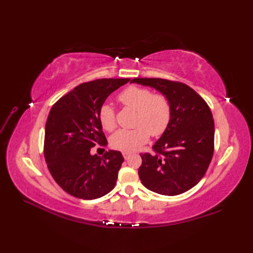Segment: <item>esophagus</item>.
<instances>
[{
    "label": "esophagus",
    "mask_w": 253,
    "mask_h": 253,
    "mask_svg": "<svg viewBox=\"0 0 253 253\" xmlns=\"http://www.w3.org/2000/svg\"><path fill=\"white\" fill-rule=\"evenodd\" d=\"M122 155H124L125 159H127L129 157V155H131V153H129V152H124V153H122Z\"/></svg>",
    "instance_id": "esophagus-1"
}]
</instances>
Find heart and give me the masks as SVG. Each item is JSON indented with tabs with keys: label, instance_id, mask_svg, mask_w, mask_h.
<instances>
[{
	"label": "heart",
	"instance_id": "b5f03b06",
	"mask_svg": "<svg viewBox=\"0 0 253 253\" xmlns=\"http://www.w3.org/2000/svg\"><path fill=\"white\" fill-rule=\"evenodd\" d=\"M121 104L136 111L134 128L119 129L111 137L112 148L122 152H133L145 143L149 136L164 134L170 124L172 109L169 99L163 94H153L149 88L128 86L118 96ZM99 121L105 131L116 127L115 112L110 104L99 110Z\"/></svg>",
	"mask_w": 253,
	"mask_h": 253
}]
</instances>
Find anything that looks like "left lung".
Segmentation results:
<instances>
[{"instance_id": "obj_1", "label": "left lung", "mask_w": 253, "mask_h": 253, "mask_svg": "<svg viewBox=\"0 0 253 253\" xmlns=\"http://www.w3.org/2000/svg\"><path fill=\"white\" fill-rule=\"evenodd\" d=\"M131 83L157 89L169 99L170 124L153 145L140 154L142 185L153 192L174 196L193 188L208 170L214 152V121L204 99L187 84L160 78H134Z\"/></svg>"}]
</instances>
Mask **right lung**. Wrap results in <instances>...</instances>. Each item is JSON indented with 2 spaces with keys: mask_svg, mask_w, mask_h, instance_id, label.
Instances as JSON below:
<instances>
[{
  "mask_svg": "<svg viewBox=\"0 0 253 253\" xmlns=\"http://www.w3.org/2000/svg\"><path fill=\"white\" fill-rule=\"evenodd\" d=\"M129 79H98L82 83L52 105L45 126L44 157L58 185L82 200H95L114 189L124 163L119 151L91 155L96 144H108L99 110L114 90Z\"/></svg>",
  "mask_w": 253,
  "mask_h": 253,
  "instance_id": "right-lung-1",
  "label": "right lung"
}]
</instances>
